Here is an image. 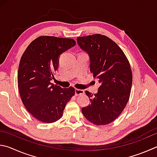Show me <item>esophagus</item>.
<instances>
[{
	"instance_id": "obj_1",
	"label": "esophagus",
	"mask_w": 157,
	"mask_h": 157,
	"mask_svg": "<svg viewBox=\"0 0 157 157\" xmlns=\"http://www.w3.org/2000/svg\"><path fill=\"white\" fill-rule=\"evenodd\" d=\"M75 95L78 96L79 95H82V94H84V91L83 90H81V89H75Z\"/></svg>"
}]
</instances>
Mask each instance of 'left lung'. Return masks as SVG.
I'll use <instances>...</instances> for the list:
<instances>
[{"mask_svg": "<svg viewBox=\"0 0 157 157\" xmlns=\"http://www.w3.org/2000/svg\"><path fill=\"white\" fill-rule=\"evenodd\" d=\"M77 41L89 55L90 72L101 83L98 93L85 91L90 104L82 108V114L96 126L107 125L120 115L129 100L132 84L130 64L121 48L106 36L78 37Z\"/></svg>", "mask_w": 157, "mask_h": 157, "instance_id": "left-lung-1", "label": "left lung"}]
</instances>
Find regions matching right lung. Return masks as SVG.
<instances>
[{
  "mask_svg": "<svg viewBox=\"0 0 157 157\" xmlns=\"http://www.w3.org/2000/svg\"><path fill=\"white\" fill-rule=\"evenodd\" d=\"M72 38L42 36L22 54L18 71V90L25 107L43 123H53L63 115L75 88H62L51 82L58 71L61 53L75 46Z\"/></svg>",
  "mask_w": 157,
  "mask_h": 157,
  "instance_id": "right-lung-1",
  "label": "right lung"
}]
</instances>
